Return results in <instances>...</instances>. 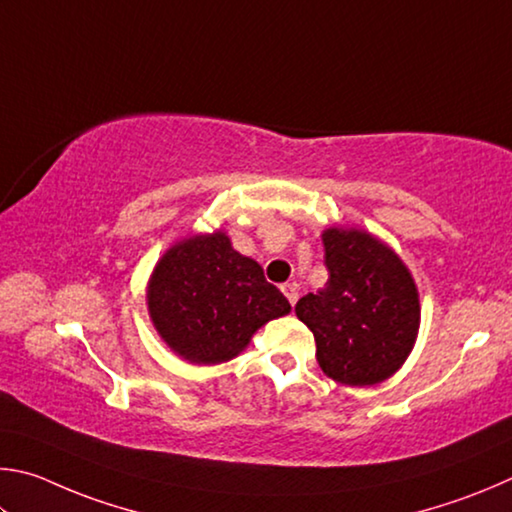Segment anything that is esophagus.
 Masks as SVG:
<instances>
[{"label":"esophagus","instance_id":"obj_1","mask_svg":"<svg viewBox=\"0 0 512 512\" xmlns=\"http://www.w3.org/2000/svg\"><path fill=\"white\" fill-rule=\"evenodd\" d=\"M281 290L285 294V299L290 301V306H294V303H297V299H299V285L297 283H285V285H281Z\"/></svg>","mask_w":512,"mask_h":512}]
</instances>
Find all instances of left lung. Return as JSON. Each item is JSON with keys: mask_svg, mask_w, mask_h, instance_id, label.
Segmentation results:
<instances>
[{"mask_svg": "<svg viewBox=\"0 0 512 512\" xmlns=\"http://www.w3.org/2000/svg\"><path fill=\"white\" fill-rule=\"evenodd\" d=\"M328 283L297 303L328 378L371 387L391 378L411 353L420 326L418 288L407 265L362 229L324 231Z\"/></svg>", "mask_w": 512, "mask_h": 512, "instance_id": "8db88e82", "label": "left lung"}]
</instances>
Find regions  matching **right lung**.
Here are the masks:
<instances>
[{
  "label": "right lung",
  "mask_w": 512,
  "mask_h": 512,
  "mask_svg": "<svg viewBox=\"0 0 512 512\" xmlns=\"http://www.w3.org/2000/svg\"><path fill=\"white\" fill-rule=\"evenodd\" d=\"M146 301L159 337L191 364L233 360L258 328L292 310L224 231L175 242L152 270Z\"/></svg>",
  "instance_id": "right-lung-1"
}]
</instances>
